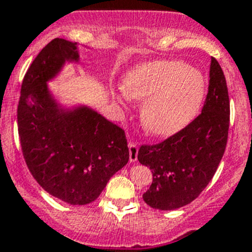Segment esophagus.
Instances as JSON below:
<instances>
[{
  "label": "esophagus",
  "mask_w": 252,
  "mask_h": 252,
  "mask_svg": "<svg viewBox=\"0 0 252 252\" xmlns=\"http://www.w3.org/2000/svg\"><path fill=\"white\" fill-rule=\"evenodd\" d=\"M128 146H129V159H130V162H135L136 159H138V151H139L138 144H136L135 141H129Z\"/></svg>",
  "instance_id": "1"
}]
</instances>
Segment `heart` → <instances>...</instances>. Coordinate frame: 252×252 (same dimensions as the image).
Instances as JSON below:
<instances>
[{"instance_id":"obj_1","label":"heart","mask_w":252,"mask_h":252,"mask_svg":"<svg viewBox=\"0 0 252 252\" xmlns=\"http://www.w3.org/2000/svg\"><path fill=\"white\" fill-rule=\"evenodd\" d=\"M126 96L145 100L141 123L155 136H171L199 113L206 93L205 78L179 61H156L131 70L123 80Z\"/></svg>"}]
</instances>
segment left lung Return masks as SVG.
I'll return each instance as SVG.
<instances>
[{"label": "left lung", "mask_w": 252, "mask_h": 252, "mask_svg": "<svg viewBox=\"0 0 252 252\" xmlns=\"http://www.w3.org/2000/svg\"><path fill=\"white\" fill-rule=\"evenodd\" d=\"M229 114L227 81L220 63L212 57L201 114L166 140L139 149V162L150 167L154 177L142 195L147 205L156 210H175L201 194L224 154Z\"/></svg>", "instance_id": "1"}]
</instances>
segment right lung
Returning <instances> with one entry per match:
<instances>
[{"mask_svg":"<svg viewBox=\"0 0 252 252\" xmlns=\"http://www.w3.org/2000/svg\"><path fill=\"white\" fill-rule=\"evenodd\" d=\"M77 44L56 37L25 73L18 103V134L30 173L48 194L69 205L95 201L129 161L121 126L88 107L63 110L47 88L65 62H78Z\"/></svg>","mask_w":252,"mask_h":252,"instance_id":"1","label":"right lung"}]
</instances>
